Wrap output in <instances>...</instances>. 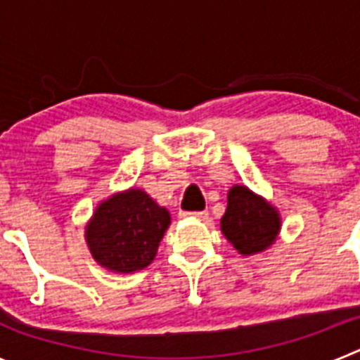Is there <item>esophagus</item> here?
Instances as JSON below:
<instances>
[{
  "label": "esophagus",
  "mask_w": 360,
  "mask_h": 360,
  "mask_svg": "<svg viewBox=\"0 0 360 360\" xmlns=\"http://www.w3.org/2000/svg\"><path fill=\"white\" fill-rule=\"evenodd\" d=\"M180 216H184V218H186V216H193V218H198V219H203V221H205V219H209V212L207 211H198V212H180Z\"/></svg>",
  "instance_id": "obj_1"
}]
</instances>
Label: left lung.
<instances>
[{
	"label": "left lung",
	"mask_w": 360,
	"mask_h": 360,
	"mask_svg": "<svg viewBox=\"0 0 360 360\" xmlns=\"http://www.w3.org/2000/svg\"><path fill=\"white\" fill-rule=\"evenodd\" d=\"M279 214L272 205L243 186L229 191L227 211L221 218V232L241 254H256L276 241Z\"/></svg>",
	"instance_id": "left-lung-1"
}]
</instances>
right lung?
Masks as SVG:
<instances>
[{"mask_svg": "<svg viewBox=\"0 0 360 360\" xmlns=\"http://www.w3.org/2000/svg\"><path fill=\"white\" fill-rule=\"evenodd\" d=\"M169 224L164 207L144 191L129 189L98 205L86 227V241L98 265L128 274L155 259Z\"/></svg>", "mask_w": 360, "mask_h": 360, "instance_id": "1", "label": "right lung"}]
</instances>
